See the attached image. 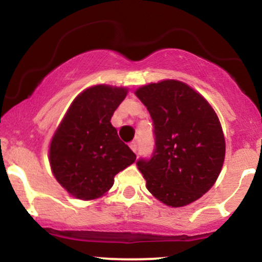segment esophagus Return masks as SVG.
Here are the masks:
<instances>
[{
    "label": "esophagus",
    "mask_w": 262,
    "mask_h": 262,
    "mask_svg": "<svg viewBox=\"0 0 262 262\" xmlns=\"http://www.w3.org/2000/svg\"><path fill=\"white\" fill-rule=\"evenodd\" d=\"M129 146H130V149L133 150L135 154H137V152H138V144H137V141H132V143L129 144Z\"/></svg>",
    "instance_id": "34e87169"
}]
</instances>
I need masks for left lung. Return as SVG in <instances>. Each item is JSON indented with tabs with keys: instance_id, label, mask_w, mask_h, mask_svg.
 I'll return each mask as SVG.
<instances>
[{
	"instance_id": "left-lung-1",
	"label": "left lung",
	"mask_w": 262,
	"mask_h": 262,
	"mask_svg": "<svg viewBox=\"0 0 262 262\" xmlns=\"http://www.w3.org/2000/svg\"><path fill=\"white\" fill-rule=\"evenodd\" d=\"M135 95L154 125V151L137 161L146 188L167 206L194 202L214 185L223 166L225 141L217 114L181 81L150 83Z\"/></svg>"
}]
</instances>
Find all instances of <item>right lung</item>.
I'll list each match as a JSON object with an SVG mask.
<instances>
[{"label": "right lung", "mask_w": 262, "mask_h": 262, "mask_svg": "<svg viewBox=\"0 0 262 262\" xmlns=\"http://www.w3.org/2000/svg\"><path fill=\"white\" fill-rule=\"evenodd\" d=\"M127 90L93 86L71 103L50 143L49 159L60 185L79 200H95L113 186L114 176L137 156L111 124Z\"/></svg>", "instance_id": "add662e5"}]
</instances>
